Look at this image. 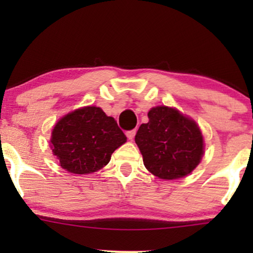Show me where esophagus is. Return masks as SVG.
Returning a JSON list of instances; mask_svg holds the SVG:
<instances>
[{
	"label": "esophagus",
	"mask_w": 253,
	"mask_h": 253,
	"mask_svg": "<svg viewBox=\"0 0 253 253\" xmlns=\"http://www.w3.org/2000/svg\"><path fill=\"white\" fill-rule=\"evenodd\" d=\"M135 133H136V130H135V129L128 130V132H126L127 138H128L129 140H133V139H134V136H135Z\"/></svg>",
	"instance_id": "34e87169"
}]
</instances>
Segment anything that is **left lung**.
Masks as SVG:
<instances>
[{
  "instance_id": "obj_1",
  "label": "left lung",
  "mask_w": 253,
  "mask_h": 253,
  "mask_svg": "<svg viewBox=\"0 0 253 253\" xmlns=\"http://www.w3.org/2000/svg\"><path fill=\"white\" fill-rule=\"evenodd\" d=\"M147 117L149 123L141 124L135 134L145 168L162 179L189 175L201 162L205 149L197 124L167 106L153 107Z\"/></svg>"
}]
</instances>
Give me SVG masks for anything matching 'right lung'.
<instances>
[{"instance_id": "right-lung-1", "label": "right lung", "mask_w": 253, "mask_h": 253, "mask_svg": "<svg viewBox=\"0 0 253 253\" xmlns=\"http://www.w3.org/2000/svg\"><path fill=\"white\" fill-rule=\"evenodd\" d=\"M126 140L114 118L107 117L100 107L88 106L60 119L50 144L63 169L86 175L108 164L112 153Z\"/></svg>"}]
</instances>
